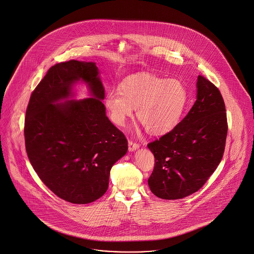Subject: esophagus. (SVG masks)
<instances>
[{
    "label": "esophagus",
    "instance_id": "esophagus-1",
    "mask_svg": "<svg viewBox=\"0 0 254 254\" xmlns=\"http://www.w3.org/2000/svg\"><path fill=\"white\" fill-rule=\"evenodd\" d=\"M140 147V145L136 143H133L132 141H128V150L129 151H134L137 150Z\"/></svg>",
    "mask_w": 254,
    "mask_h": 254
}]
</instances>
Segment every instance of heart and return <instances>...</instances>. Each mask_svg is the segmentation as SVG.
Listing matches in <instances>:
<instances>
[{
	"label": "heart",
	"mask_w": 254,
	"mask_h": 254,
	"mask_svg": "<svg viewBox=\"0 0 254 254\" xmlns=\"http://www.w3.org/2000/svg\"><path fill=\"white\" fill-rule=\"evenodd\" d=\"M188 100V89L180 80L140 74L126 79L120 91H109L105 105L115 125L123 127L136 109L137 119L146 131L160 136L178 126Z\"/></svg>",
	"instance_id": "obj_1"
}]
</instances>
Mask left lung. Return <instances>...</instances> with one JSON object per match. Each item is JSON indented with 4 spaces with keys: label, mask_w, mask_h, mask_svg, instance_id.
Here are the masks:
<instances>
[{
    "label": "left lung",
    "mask_w": 254,
    "mask_h": 254,
    "mask_svg": "<svg viewBox=\"0 0 254 254\" xmlns=\"http://www.w3.org/2000/svg\"><path fill=\"white\" fill-rule=\"evenodd\" d=\"M196 101L170 132L149 143L155 167L148 179L151 192L177 200L199 190L217 169L226 145L228 123L219 89L199 75Z\"/></svg>",
    "instance_id": "left-lung-1"
}]
</instances>
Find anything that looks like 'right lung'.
I'll return each mask as SVG.
<instances>
[{"label": "right lung", "mask_w": 254, "mask_h": 254, "mask_svg": "<svg viewBox=\"0 0 254 254\" xmlns=\"http://www.w3.org/2000/svg\"><path fill=\"white\" fill-rule=\"evenodd\" d=\"M81 82L91 97L76 100L73 88ZM104 99L96 64L71 60L50 67L28 103V159L49 190L69 203L85 205L102 197L112 166L127 152V141L109 121Z\"/></svg>", "instance_id": "obj_1"}]
</instances>
